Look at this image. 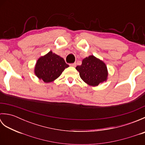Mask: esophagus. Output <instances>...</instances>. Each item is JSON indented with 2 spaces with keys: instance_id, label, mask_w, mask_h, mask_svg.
Instances as JSON below:
<instances>
[{
  "instance_id": "34e87169",
  "label": "esophagus",
  "mask_w": 145,
  "mask_h": 145,
  "mask_svg": "<svg viewBox=\"0 0 145 145\" xmlns=\"http://www.w3.org/2000/svg\"><path fill=\"white\" fill-rule=\"evenodd\" d=\"M70 66L71 67H76V63H70Z\"/></svg>"
}]
</instances>
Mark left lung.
I'll use <instances>...</instances> for the list:
<instances>
[{
    "label": "left lung",
    "instance_id": "8db88e82",
    "mask_svg": "<svg viewBox=\"0 0 145 145\" xmlns=\"http://www.w3.org/2000/svg\"><path fill=\"white\" fill-rule=\"evenodd\" d=\"M76 69L80 78L90 86H98L107 80L108 70L105 63L93 55L85 58L81 65L76 67Z\"/></svg>",
    "mask_w": 145,
    "mask_h": 145
}]
</instances>
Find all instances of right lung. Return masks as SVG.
Masks as SVG:
<instances>
[{
  "instance_id": "1",
  "label": "right lung",
  "mask_w": 145,
  "mask_h": 145,
  "mask_svg": "<svg viewBox=\"0 0 145 145\" xmlns=\"http://www.w3.org/2000/svg\"><path fill=\"white\" fill-rule=\"evenodd\" d=\"M69 67L64 59L50 51L40 57L35 67V74L45 83L54 81L59 77L63 71Z\"/></svg>"
}]
</instances>
